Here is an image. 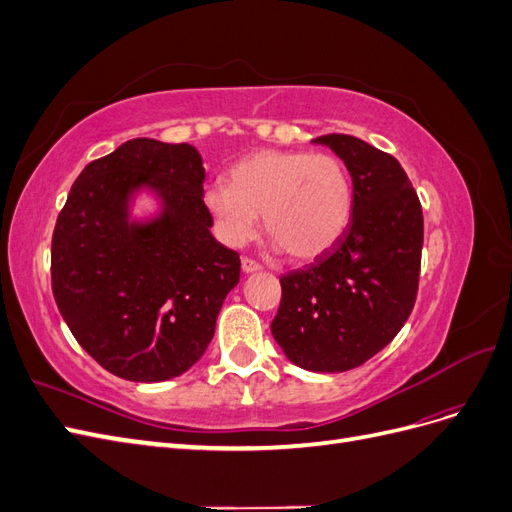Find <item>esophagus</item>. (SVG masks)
<instances>
[{
    "label": "esophagus",
    "mask_w": 512,
    "mask_h": 512,
    "mask_svg": "<svg viewBox=\"0 0 512 512\" xmlns=\"http://www.w3.org/2000/svg\"><path fill=\"white\" fill-rule=\"evenodd\" d=\"M241 269H243L245 273H256V271L262 269V265H260L258 260L250 258V256H243V258H241Z\"/></svg>",
    "instance_id": "esophagus-1"
}]
</instances>
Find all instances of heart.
I'll return each instance as SVG.
<instances>
[{
	"label": "heart",
	"mask_w": 512,
	"mask_h": 512,
	"mask_svg": "<svg viewBox=\"0 0 512 512\" xmlns=\"http://www.w3.org/2000/svg\"><path fill=\"white\" fill-rule=\"evenodd\" d=\"M224 241H250L262 215L267 237L294 260L327 254L352 220L354 190L346 164L331 153L256 151L205 192Z\"/></svg>",
	"instance_id": "heart-1"
}]
</instances>
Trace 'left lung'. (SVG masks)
Returning <instances> with one entry per match:
<instances>
[{"label":"left lung","instance_id":"obj_1","mask_svg":"<svg viewBox=\"0 0 512 512\" xmlns=\"http://www.w3.org/2000/svg\"><path fill=\"white\" fill-rule=\"evenodd\" d=\"M352 177L344 237L305 269L280 277L271 322L288 359L309 371L361 367L401 331L421 277L423 209L406 170L356 136L324 134Z\"/></svg>","mask_w":512,"mask_h":512}]
</instances>
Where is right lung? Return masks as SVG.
Segmentation results:
<instances>
[{"instance_id": "right-lung-1", "label": "right lung", "mask_w": 512, "mask_h": 512, "mask_svg": "<svg viewBox=\"0 0 512 512\" xmlns=\"http://www.w3.org/2000/svg\"><path fill=\"white\" fill-rule=\"evenodd\" d=\"M205 166L188 143L132 138L89 162L57 215L53 297L83 350L132 382L181 376L207 350L241 260L213 239ZM156 187L165 213L127 224V196Z\"/></svg>"}]
</instances>
